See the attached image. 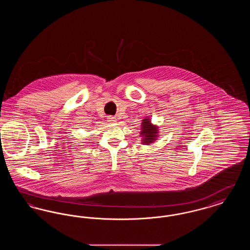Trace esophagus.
I'll list each match as a JSON object with an SVG mask.
<instances>
[{
  "label": "esophagus",
  "mask_w": 250,
  "mask_h": 250,
  "mask_svg": "<svg viewBox=\"0 0 250 250\" xmlns=\"http://www.w3.org/2000/svg\"><path fill=\"white\" fill-rule=\"evenodd\" d=\"M107 121L110 122V123H115V122H116V118H115V117H112V116H108V117H107Z\"/></svg>",
  "instance_id": "1"
}]
</instances>
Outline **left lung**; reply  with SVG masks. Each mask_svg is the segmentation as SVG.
Masks as SVG:
<instances>
[{
  "label": "left lung",
  "mask_w": 250,
  "mask_h": 250,
  "mask_svg": "<svg viewBox=\"0 0 250 250\" xmlns=\"http://www.w3.org/2000/svg\"><path fill=\"white\" fill-rule=\"evenodd\" d=\"M158 126L153 125L149 117L143 119L140 133V136L142 137V143L144 145H149L155 143L158 138Z\"/></svg>",
  "instance_id": "obj_1"
}]
</instances>
